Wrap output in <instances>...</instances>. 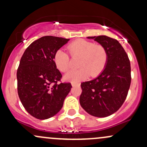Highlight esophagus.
Returning a JSON list of instances; mask_svg holds the SVG:
<instances>
[{
	"label": "esophagus",
	"mask_w": 147,
	"mask_h": 147,
	"mask_svg": "<svg viewBox=\"0 0 147 147\" xmlns=\"http://www.w3.org/2000/svg\"><path fill=\"white\" fill-rule=\"evenodd\" d=\"M71 85L72 87H75V86H79V84H77V83H71Z\"/></svg>",
	"instance_id": "1"
}]
</instances>
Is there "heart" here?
I'll return each instance as SVG.
<instances>
[{"mask_svg": "<svg viewBox=\"0 0 147 147\" xmlns=\"http://www.w3.org/2000/svg\"><path fill=\"white\" fill-rule=\"evenodd\" d=\"M72 56H79L80 68L72 70L64 75V79L72 83H78L87 79L90 75L95 77L101 73L107 61L106 49L100 45H94L92 42L79 39L68 46ZM53 61L57 68L61 72H66L70 68V58L62 49L55 53Z\"/></svg>", "mask_w": 147, "mask_h": 147, "instance_id": "obj_1", "label": "heart"}]
</instances>
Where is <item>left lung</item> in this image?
Wrapping results in <instances>:
<instances>
[{
	"label": "left lung",
	"instance_id": "8db88e82",
	"mask_svg": "<svg viewBox=\"0 0 147 147\" xmlns=\"http://www.w3.org/2000/svg\"><path fill=\"white\" fill-rule=\"evenodd\" d=\"M102 45L107 53L105 68L95 79L81 84L79 102L86 112L95 117L110 116L126 99L131 84V66L121 44L106 35L88 37Z\"/></svg>",
	"mask_w": 147,
	"mask_h": 147
}]
</instances>
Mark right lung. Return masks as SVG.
Wrapping results in <instances>:
<instances>
[{
	"instance_id": "right-lung-1",
	"label": "right lung",
	"mask_w": 147,
	"mask_h": 147,
	"mask_svg": "<svg viewBox=\"0 0 147 147\" xmlns=\"http://www.w3.org/2000/svg\"><path fill=\"white\" fill-rule=\"evenodd\" d=\"M69 40L42 37L32 42L21 57L17 70L18 93L26 112L38 119L57 114L71 90L70 83L57 84L61 74L53 61L55 53Z\"/></svg>"
}]
</instances>
